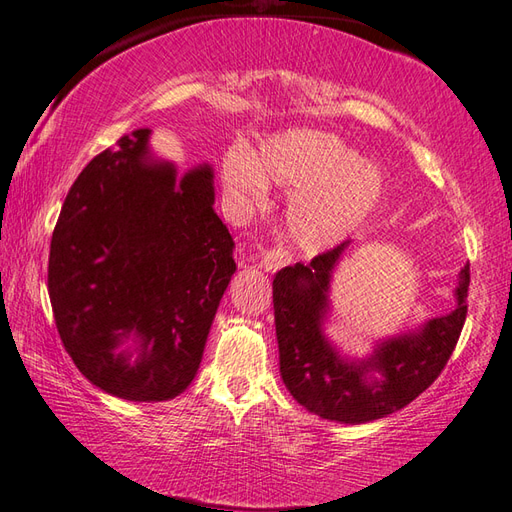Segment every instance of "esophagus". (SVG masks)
I'll return each instance as SVG.
<instances>
[{
  "mask_svg": "<svg viewBox=\"0 0 512 512\" xmlns=\"http://www.w3.org/2000/svg\"><path fill=\"white\" fill-rule=\"evenodd\" d=\"M290 259H292V255L288 253V248L275 246V248H268L266 253L262 255V266L266 270H270V273H275V270L288 266Z\"/></svg>",
  "mask_w": 512,
  "mask_h": 512,
  "instance_id": "1",
  "label": "esophagus"
}]
</instances>
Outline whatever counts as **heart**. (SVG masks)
<instances>
[{"instance_id":"heart-1","label":"heart","mask_w":512,"mask_h":512,"mask_svg":"<svg viewBox=\"0 0 512 512\" xmlns=\"http://www.w3.org/2000/svg\"><path fill=\"white\" fill-rule=\"evenodd\" d=\"M264 175L295 193L288 228L292 242L308 253L343 242L372 215L383 195V176L374 165L341 138L308 129L268 140L257 160L244 149H233L224 160L226 189L237 200H262Z\"/></svg>"}]
</instances>
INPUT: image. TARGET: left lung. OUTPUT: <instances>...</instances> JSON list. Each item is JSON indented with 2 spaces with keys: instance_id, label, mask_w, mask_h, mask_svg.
I'll list each match as a JSON object with an SVG mask.
<instances>
[{
  "instance_id": "1",
  "label": "left lung",
  "mask_w": 512,
  "mask_h": 512,
  "mask_svg": "<svg viewBox=\"0 0 512 512\" xmlns=\"http://www.w3.org/2000/svg\"><path fill=\"white\" fill-rule=\"evenodd\" d=\"M350 242L310 264L281 268L273 279L279 369L299 405L325 420L358 424L385 418L416 400L451 358L469 310L471 266L460 273L455 308L418 332L383 341L365 361H347L323 336L332 270ZM378 371L380 379L371 374Z\"/></svg>"
}]
</instances>
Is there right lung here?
Wrapping results in <instances>:
<instances>
[{
	"label": "right lung",
	"instance_id": "1",
	"mask_svg": "<svg viewBox=\"0 0 512 512\" xmlns=\"http://www.w3.org/2000/svg\"><path fill=\"white\" fill-rule=\"evenodd\" d=\"M149 129L90 160L54 226L48 292L65 352L92 385L134 402L182 394L198 374L235 273L209 165L178 178ZM125 340L134 353L118 351Z\"/></svg>",
	"mask_w": 512,
	"mask_h": 512
}]
</instances>
